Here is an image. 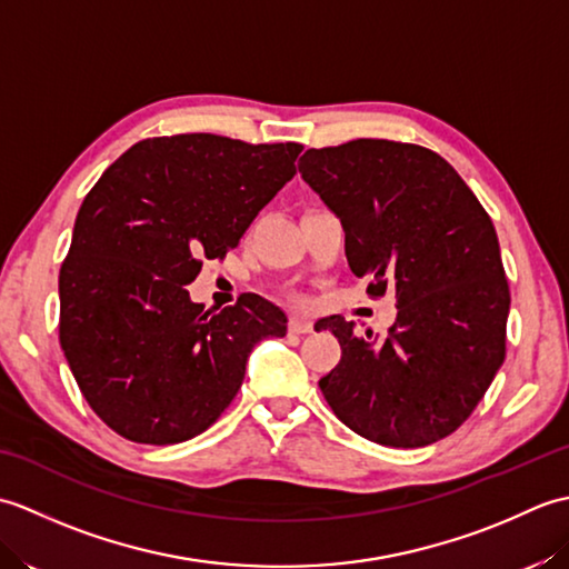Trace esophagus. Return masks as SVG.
I'll return each mask as SVG.
<instances>
[{"mask_svg": "<svg viewBox=\"0 0 569 569\" xmlns=\"http://www.w3.org/2000/svg\"><path fill=\"white\" fill-rule=\"evenodd\" d=\"M288 330H291L293 335H303V332H310L312 330V322L308 318H291V322H288Z\"/></svg>", "mask_w": 569, "mask_h": 569, "instance_id": "obj_1", "label": "esophagus"}]
</instances>
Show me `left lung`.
Masks as SVG:
<instances>
[{
    "mask_svg": "<svg viewBox=\"0 0 569 569\" xmlns=\"http://www.w3.org/2000/svg\"><path fill=\"white\" fill-rule=\"evenodd\" d=\"M298 171L340 217L352 273L398 303L386 337L357 335L342 316L320 322L342 347L340 365L320 379L325 401L386 447L447 438L506 357L511 293L491 217L442 156L416 143L308 149Z\"/></svg>",
    "mask_w": 569,
    "mask_h": 569,
    "instance_id": "8db88e82",
    "label": "left lung"
}]
</instances>
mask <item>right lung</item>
I'll use <instances>...</instances> for the list:
<instances>
[{"mask_svg": "<svg viewBox=\"0 0 569 569\" xmlns=\"http://www.w3.org/2000/svg\"><path fill=\"white\" fill-rule=\"evenodd\" d=\"M300 143L176 134L134 143L82 200L60 266V347L84 401L131 442L173 445L232 403L286 316L253 293L220 312L186 286L296 176Z\"/></svg>", "mask_w": 569, "mask_h": 569, "instance_id": "add662e5", "label": "right lung"}]
</instances>
